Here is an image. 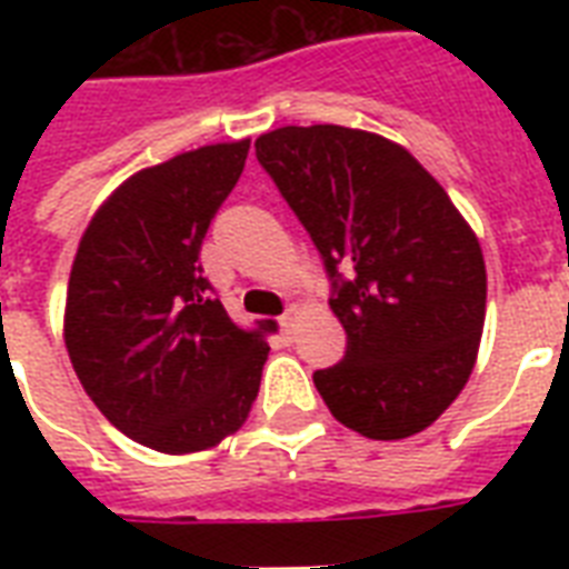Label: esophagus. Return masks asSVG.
Instances as JSON below:
<instances>
[{
  "label": "esophagus",
  "mask_w": 569,
  "mask_h": 569,
  "mask_svg": "<svg viewBox=\"0 0 569 569\" xmlns=\"http://www.w3.org/2000/svg\"><path fill=\"white\" fill-rule=\"evenodd\" d=\"M295 316H298V307H289V310L283 312V319H280V330H283L286 339H292L295 333Z\"/></svg>",
  "instance_id": "34e87169"
}]
</instances>
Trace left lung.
Returning a JSON list of instances; mask_svg holds the SVG:
<instances>
[{
	"mask_svg": "<svg viewBox=\"0 0 569 569\" xmlns=\"http://www.w3.org/2000/svg\"><path fill=\"white\" fill-rule=\"evenodd\" d=\"M257 159L333 280L346 357L312 375L330 413L369 440H405L467 387L485 330L476 232L405 147L363 129L283 127Z\"/></svg>",
	"mask_w": 569,
	"mask_h": 569,
	"instance_id": "1",
	"label": "left lung"
}]
</instances>
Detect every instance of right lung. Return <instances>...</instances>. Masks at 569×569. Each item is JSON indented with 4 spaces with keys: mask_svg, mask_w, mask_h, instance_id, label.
Segmentation results:
<instances>
[{
    "mask_svg": "<svg viewBox=\"0 0 569 569\" xmlns=\"http://www.w3.org/2000/svg\"><path fill=\"white\" fill-rule=\"evenodd\" d=\"M250 141L132 173L93 212L67 283L64 346L84 392L129 440L212 449L244 425L274 321L244 330L203 277L200 244Z\"/></svg>",
    "mask_w": 569,
    "mask_h": 569,
    "instance_id": "1",
    "label": "right lung"
}]
</instances>
